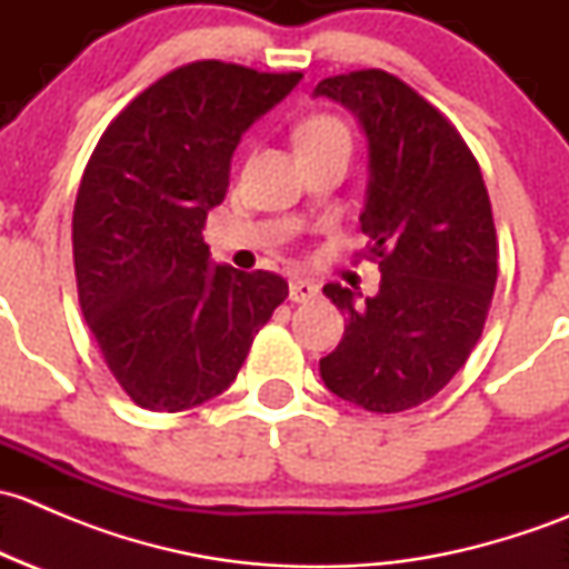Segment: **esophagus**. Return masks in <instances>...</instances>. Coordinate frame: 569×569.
<instances>
[{"mask_svg":"<svg viewBox=\"0 0 569 569\" xmlns=\"http://www.w3.org/2000/svg\"><path fill=\"white\" fill-rule=\"evenodd\" d=\"M319 297V286L308 278H295L289 283V300L291 302H311Z\"/></svg>","mask_w":569,"mask_h":569,"instance_id":"34e87169","label":"esophagus"}]
</instances>
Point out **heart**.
Returning a JSON list of instances; mask_svg holds the SVG:
<instances>
[{
	"mask_svg": "<svg viewBox=\"0 0 569 569\" xmlns=\"http://www.w3.org/2000/svg\"><path fill=\"white\" fill-rule=\"evenodd\" d=\"M327 142H349L347 126L338 118H332V114H313V118H308L297 129V146H300V151L327 146Z\"/></svg>",
	"mask_w": 569,
	"mask_h": 569,
	"instance_id": "obj_1",
	"label": "heart"
}]
</instances>
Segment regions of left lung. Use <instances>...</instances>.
I'll return each instance as SVG.
<instances>
[{"mask_svg": "<svg viewBox=\"0 0 569 569\" xmlns=\"http://www.w3.org/2000/svg\"><path fill=\"white\" fill-rule=\"evenodd\" d=\"M369 140L360 231L380 261V291L327 283L347 313L338 347L319 360L325 386L371 412H401L449 386L473 352L498 278V242L479 162L440 109L393 73L321 79Z\"/></svg>", "mask_w": 569, "mask_h": 569, "instance_id": "left-lung-1", "label": "left lung"}]
</instances>
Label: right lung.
Listing matches in <instances>:
<instances>
[{
	"instance_id": "right-lung-1",
	"label": "right lung",
	"mask_w": 569,
	"mask_h": 569,
	"mask_svg": "<svg viewBox=\"0 0 569 569\" xmlns=\"http://www.w3.org/2000/svg\"><path fill=\"white\" fill-rule=\"evenodd\" d=\"M300 79L189 62L107 126L84 168L73 206L79 306L118 386L146 410L220 396L289 297L280 274L211 263L203 226L226 198L242 134Z\"/></svg>"
}]
</instances>
